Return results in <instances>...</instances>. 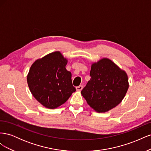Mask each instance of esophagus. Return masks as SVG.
Segmentation results:
<instances>
[{
    "label": "esophagus",
    "mask_w": 151,
    "mask_h": 151,
    "mask_svg": "<svg viewBox=\"0 0 151 151\" xmlns=\"http://www.w3.org/2000/svg\"><path fill=\"white\" fill-rule=\"evenodd\" d=\"M83 86L80 85V86H79L76 87V90L78 91H81L82 89H83Z\"/></svg>",
    "instance_id": "34e87169"
}]
</instances>
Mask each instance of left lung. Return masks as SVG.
Returning <instances> with one entry per match:
<instances>
[{"label": "left lung", "mask_w": 151, "mask_h": 151, "mask_svg": "<svg viewBox=\"0 0 151 151\" xmlns=\"http://www.w3.org/2000/svg\"><path fill=\"white\" fill-rule=\"evenodd\" d=\"M91 79L81 94L91 108L105 113L120 104L129 87L126 72L110 59L103 58L91 64Z\"/></svg>", "instance_id": "obj_1"}]
</instances>
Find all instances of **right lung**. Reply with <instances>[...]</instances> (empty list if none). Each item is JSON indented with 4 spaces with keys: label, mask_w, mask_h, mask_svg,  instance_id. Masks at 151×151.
<instances>
[{
    "label": "right lung",
    "mask_w": 151,
    "mask_h": 151,
    "mask_svg": "<svg viewBox=\"0 0 151 151\" xmlns=\"http://www.w3.org/2000/svg\"><path fill=\"white\" fill-rule=\"evenodd\" d=\"M67 58L59 51L37 59L27 76L29 90L34 98L48 109H55L75 92L72 74L67 70Z\"/></svg>",
    "instance_id": "add662e5"
}]
</instances>
